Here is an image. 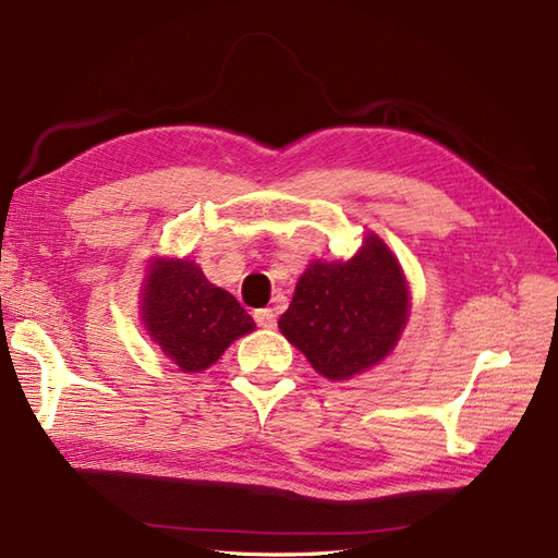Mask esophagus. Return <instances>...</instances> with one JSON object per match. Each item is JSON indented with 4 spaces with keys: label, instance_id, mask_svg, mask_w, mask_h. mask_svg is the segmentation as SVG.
<instances>
[{
    "label": "esophagus",
    "instance_id": "1",
    "mask_svg": "<svg viewBox=\"0 0 558 558\" xmlns=\"http://www.w3.org/2000/svg\"><path fill=\"white\" fill-rule=\"evenodd\" d=\"M255 322H257V326H263V329H275V326H277V312L271 310V307L257 310L255 312Z\"/></svg>",
    "mask_w": 558,
    "mask_h": 558
}]
</instances>
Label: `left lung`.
Masks as SVG:
<instances>
[{
    "label": "left lung",
    "instance_id": "left-lung-1",
    "mask_svg": "<svg viewBox=\"0 0 558 558\" xmlns=\"http://www.w3.org/2000/svg\"><path fill=\"white\" fill-rule=\"evenodd\" d=\"M410 317L398 257L366 234L350 260H315L295 283L279 329L329 381H348L390 355Z\"/></svg>",
    "mask_w": 558,
    "mask_h": 558
}]
</instances>
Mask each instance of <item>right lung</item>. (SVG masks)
<instances>
[{
	"label": "right lung",
	"instance_id": "right-lung-1",
	"mask_svg": "<svg viewBox=\"0 0 558 558\" xmlns=\"http://www.w3.org/2000/svg\"><path fill=\"white\" fill-rule=\"evenodd\" d=\"M142 319L154 343L186 374L222 357L255 322L232 293L215 287L192 260L156 257L142 289Z\"/></svg>",
	"mask_w": 558,
	"mask_h": 558
}]
</instances>
